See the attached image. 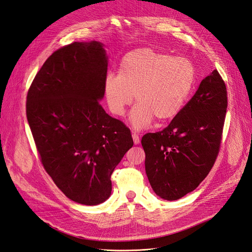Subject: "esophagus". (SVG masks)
<instances>
[{
  "label": "esophagus",
  "instance_id": "1",
  "mask_svg": "<svg viewBox=\"0 0 252 252\" xmlns=\"http://www.w3.org/2000/svg\"><path fill=\"white\" fill-rule=\"evenodd\" d=\"M132 137H133L134 143H135V144H139V142H140V138H139V135L136 134V133H133V134H132Z\"/></svg>",
  "mask_w": 252,
  "mask_h": 252
}]
</instances>
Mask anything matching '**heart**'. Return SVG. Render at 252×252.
I'll use <instances>...</instances> for the list:
<instances>
[{
  "instance_id": "heart-1",
  "label": "heart",
  "mask_w": 252,
  "mask_h": 252,
  "mask_svg": "<svg viewBox=\"0 0 252 252\" xmlns=\"http://www.w3.org/2000/svg\"><path fill=\"white\" fill-rule=\"evenodd\" d=\"M196 80L193 63L182 57L139 49L120 60L118 74L108 73L104 93L110 111L123 116L135 95L138 104L129 114L135 129L158 121H167L181 113L191 95Z\"/></svg>"
}]
</instances>
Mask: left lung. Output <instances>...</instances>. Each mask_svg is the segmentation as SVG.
<instances>
[{"label": "left lung", "instance_id": "obj_1", "mask_svg": "<svg viewBox=\"0 0 252 252\" xmlns=\"http://www.w3.org/2000/svg\"><path fill=\"white\" fill-rule=\"evenodd\" d=\"M226 108L225 83L215 69L168 126L142 137L146 175L158 196L180 199L207 178L220 150Z\"/></svg>", "mask_w": 252, "mask_h": 252}]
</instances>
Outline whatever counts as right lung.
Masks as SVG:
<instances>
[{
	"label": "right lung",
	"instance_id": "add662e5",
	"mask_svg": "<svg viewBox=\"0 0 252 252\" xmlns=\"http://www.w3.org/2000/svg\"><path fill=\"white\" fill-rule=\"evenodd\" d=\"M107 70L104 44L73 42L46 59L27 95L45 171L65 196L86 206L110 197L111 175L134 144L129 128L99 104Z\"/></svg>",
	"mask_w": 252,
	"mask_h": 252
}]
</instances>
